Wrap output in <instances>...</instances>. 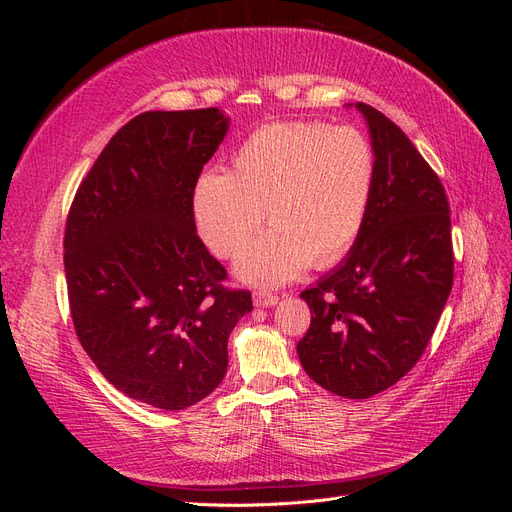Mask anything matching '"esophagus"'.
Segmentation results:
<instances>
[{"instance_id":"1","label":"esophagus","mask_w":512,"mask_h":512,"mask_svg":"<svg viewBox=\"0 0 512 512\" xmlns=\"http://www.w3.org/2000/svg\"><path fill=\"white\" fill-rule=\"evenodd\" d=\"M277 301H280V297L273 292H265V290H258L254 292V305L256 307H273L277 305Z\"/></svg>"}]
</instances>
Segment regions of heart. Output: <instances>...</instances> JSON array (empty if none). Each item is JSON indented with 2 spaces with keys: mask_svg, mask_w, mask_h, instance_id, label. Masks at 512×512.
Returning a JSON list of instances; mask_svg holds the SVG:
<instances>
[{
  "mask_svg": "<svg viewBox=\"0 0 512 512\" xmlns=\"http://www.w3.org/2000/svg\"><path fill=\"white\" fill-rule=\"evenodd\" d=\"M378 156L356 128L316 121L269 123L235 149L226 173L194 185L200 237L237 258L267 217L272 230L237 265L241 280L280 286L309 265L331 267L359 241L374 203Z\"/></svg>",
  "mask_w": 512,
  "mask_h": 512,
  "instance_id": "1",
  "label": "heart"
}]
</instances>
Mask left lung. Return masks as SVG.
I'll list each match as a JSON object with an SVG mask.
<instances>
[{"mask_svg":"<svg viewBox=\"0 0 512 512\" xmlns=\"http://www.w3.org/2000/svg\"><path fill=\"white\" fill-rule=\"evenodd\" d=\"M378 156L367 224L348 258L301 292L312 322L297 352L307 376L339 397L389 389L421 359L453 288L444 185L397 123L359 102Z\"/></svg>","mask_w":512,"mask_h":512,"instance_id":"obj_1","label":"left lung"}]
</instances>
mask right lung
Listing matches in <instances>:
<instances>
[{
    "label": "right lung",
    "instance_id": "obj_1",
    "mask_svg": "<svg viewBox=\"0 0 512 512\" xmlns=\"http://www.w3.org/2000/svg\"><path fill=\"white\" fill-rule=\"evenodd\" d=\"M228 119L218 108L147 111L102 149L68 211L64 267L74 331L115 389L153 408L205 399L252 292L196 235L194 185Z\"/></svg>",
    "mask_w": 512,
    "mask_h": 512
}]
</instances>
